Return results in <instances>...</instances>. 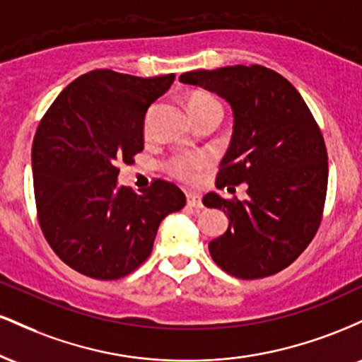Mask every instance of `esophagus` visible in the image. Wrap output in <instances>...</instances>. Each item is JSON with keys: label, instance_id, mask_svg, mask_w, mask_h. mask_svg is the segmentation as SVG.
<instances>
[{"label": "esophagus", "instance_id": "34e87169", "mask_svg": "<svg viewBox=\"0 0 362 362\" xmlns=\"http://www.w3.org/2000/svg\"><path fill=\"white\" fill-rule=\"evenodd\" d=\"M187 204H189L190 207H194V209H202V207H204L201 195L195 194V192L187 194Z\"/></svg>", "mask_w": 362, "mask_h": 362}]
</instances>
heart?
<instances>
[{
    "label": "heart",
    "mask_w": 362,
    "mask_h": 362,
    "mask_svg": "<svg viewBox=\"0 0 362 362\" xmlns=\"http://www.w3.org/2000/svg\"><path fill=\"white\" fill-rule=\"evenodd\" d=\"M185 107L192 120H197L206 115L218 114L223 115V105L214 95L207 91L195 90L190 91L185 98ZM207 165V158L204 155H178L168 161V172L172 177L182 182H194L197 173Z\"/></svg>",
    "instance_id": "1"
}]
</instances>
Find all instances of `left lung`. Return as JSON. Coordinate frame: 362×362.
<instances>
[{
	"label": "left lung",
	"instance_id": "obj_1",
	"mask_svg": "<svg viewBox=\"0 0 362 362\" xmlns=\"http://www.w3.org/2000/svg\"><path fill=\"white\" fill-rule=\"evenodd\" d=\"M233 107L235 131L216 175L218 189L247 184L248 197L207 194L223 209L226 233L209 243L213 260L238 279H262L293 264L317 235L325 207L327 146L298 90L260 64L184 73Z\"/></svg>",
	"mask_w": 362,
	"mask_h": 362
}]
</instances>
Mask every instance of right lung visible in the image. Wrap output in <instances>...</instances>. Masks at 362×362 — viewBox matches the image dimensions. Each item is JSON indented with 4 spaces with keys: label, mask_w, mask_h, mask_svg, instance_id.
Returning <instances> with one entry per match:
<instances>
[{
    "label": "right lung",
    "mask_w": 362,
    "mask_h": 362,
    "mask_svg": "<svg viewBox=\"0 0 362 362\" xmlns=\"http://www.w3.org/2000/svg\"><path fill=\"white\" fill-rule=\"evenodd\" d=\"M173 80L95 69L40 119L32 144L37 219L56 255L83 276L115 281L136 271L160 223L185 206V194L163 178L143 194L117 187V165L143 151L144 115Z\"/></svg>",
    "instance_id": "1"
}]
</instances>
